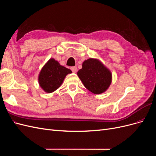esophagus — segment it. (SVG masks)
<instances>
[{"instance_id": "1", "label": "esophagus", "mask_w": 156, "mask_h": 156, "mask_svg": "<svg viewBox=\"0 0 156 156\" xmlns=\"http://www.w3.org/2000/svg\"><path fill=\"white\" fill-rule=\"evenodd\" d=\"M71 70H72L73 73H76L77 71V68L75 67V66H73V67L71 68Z\"/></svg>"}]
</instances>
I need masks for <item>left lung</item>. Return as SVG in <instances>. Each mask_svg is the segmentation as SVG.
I'll use <instances>...</instances> for the list:
<instances>
[{"instance_id": "8db88e82", "label": "left lung", "mask_w": 156, "mask_h": 156, "mask_svg": "<svg viewBox=\"0 0 156 156\" xmlns=\"http://www.w3.org/2000/svg\"><path fill=\"white\" fill-rule=\"evenodd\" d=\"M77 75L88 90L95 94L105 92L112 81V75L100 60L89 58L84 60Z\"/></svg>"}]
</instances>
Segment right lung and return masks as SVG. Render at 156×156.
<instances>
[{
  "instance_id": "obj_1",
  "label": "right lung",
  "mask_w": 156,
  "mask_h": 156,
  "mask_svg": "<svg viewBox=\"0 0 156 156\" xmlns=\"http://www.w3.org/2000/svg\"><path fill=\"white\" fill-rule=\"evenodd\" d=\"M72 72L69 69L60 65L55 59L51 58L39 74L40 86L46 92H53L60 87L66 76Z\"/></svg>"
}]
</instances>
